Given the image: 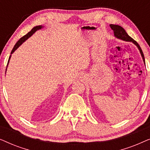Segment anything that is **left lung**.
Here are the masks:
<instances>
[{"label":"left lung","instance_id":"obj_1","mask_svg":"<svg viewBox=\"0 0 150 150\" xmlns=\"http://www.w3.org/2000/svg\"><path fill=\"white\" fill-rule=\"evenodd\" d=\"M110 28H111V29L113 30L115 37H116L117 38L120 39V40H122L124 41H126V42H132L134 44L136 45V46H137V48H138V49L139 50V51H140L141 57H142L143 60L145 63L144 54H143V51H142V50H141V47L139 45L138 43H137L135 40H133L131 37L129 36L127 34L126 30H125L121 26L116 25V24H110Z\"/></svg>","mask_w":150,"mask_h":150}]
</instances>
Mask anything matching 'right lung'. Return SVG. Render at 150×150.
Listing matches in <instances>:
<instances>
[{
    "instance_id": "obj_1",
    "label": "right lung",
    "mask_w": 150,
    "mask_h": 150,
    "mask_svg": "<svg viewBox=\"0 0 150 150\" xmlns=\"http://www.w3.org/2000/svg\"><path fill=\"white\" fill-rule=\"evenodd\" d=\"M43 28V26H42V25H40V26H35V27H33L31 29V30H30V32H28L27 34L26 35H25L24 36H23L22 37V38H21L18 41V42L16 43V44H15V46H14V47H13V48L12 49V50H11V54H12V53L13 52H14V51H15L16 49H17L18 47H19L20 45H21L22 43H23L24 42H25V41L27 40L28 38H29L30 36L32 35L33 34V33H35L37 30H40V29H41V28ZM11 55H10L9 56V60H8V63H7V65H8V64H9V60H10V58H11ZM6 71H7V68H6Z\"/></svg>"
}]
</instances>
